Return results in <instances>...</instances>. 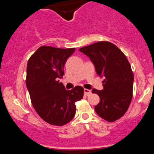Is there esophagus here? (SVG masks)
Masks as SVG:
<instances>
[{
	"instance_id": "esophagus-1",
	"label": "esophagus",
	"mask_w": 154,
	"mask_h": 154,
	"mask_svg": "<svg viewBox=\"0 0 154 154\" xmlns=\"http://www.w3.org/2000/svg\"><path fill=\"white\" fill-rule=\"evenodd\" d=\"M84 93H85V95L88 96V95H91V91H90V90H88V89H84Z\"/></svg>"
}]
</instances>
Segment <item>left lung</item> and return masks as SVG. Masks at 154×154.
<instances>
[{
	"instance_id": "1",
	"label": "left lung",
	"mask_w": 154,
	"mask_h": 154,
	"mask_svg": "<svg viewBox=\"0 0 154 154\" xmlns=\"http://www.w3.org/2000/svg\"><path fill=\"white\" fill-rule=\"evenodd\" d=\"M79 51L90 58L97 75L104 77L103 89L92 90L100 97L95 112L108 122L116 121L126 113L132 98L134 76L128 59L119 48L107 41L93 43Z\"/></svg>"
}]
</instances>
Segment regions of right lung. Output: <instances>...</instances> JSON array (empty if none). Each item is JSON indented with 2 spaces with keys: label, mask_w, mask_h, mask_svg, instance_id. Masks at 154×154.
Listing matches in <instances>:
<instances>
[{
  "label": "right lung",
  "mask_w": 154,
  "mask_h": 154,
  "mask_svg": "<svg viewBox=\"0 0 154 154\" xmlns=\"http://www.w3.org/2000/svg\"><path fill=\"white\" fill-rule=\"evenodd\" d=\"M75 48L40 47L26 66V85L31 102L38 115L50 125L62 126L75 115V102L83 97L84 89L76 86L67 91L59 79L63 67Z\"/></svg>",
  "instance_id": "1"
}]
</instances>
